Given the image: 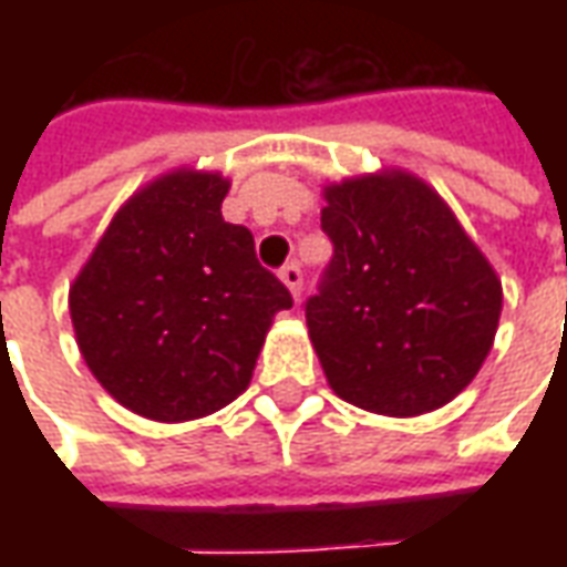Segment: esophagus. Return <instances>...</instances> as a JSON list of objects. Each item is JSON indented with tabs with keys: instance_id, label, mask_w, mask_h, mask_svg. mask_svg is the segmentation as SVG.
<instances>
[{
	"instance_id": "obj_1",
	"label": "esophagus",
	"mask_w": 567,
	"mask_h": 567,
	"mask_svg": "<svg viewBox=\"0 0 567 567\" xmlns=\"http://www.w3.org/2000/svg\"><path fill=\"white\" fill-rule=\"evenodd\" d=\"M279 276H282V282L288 285V291L295 297H300V291H303V270H300V264H285L282 270H279Z\"/></svg>"
}]
</instances>
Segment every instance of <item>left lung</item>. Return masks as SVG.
<instances>
[{
	"mask_svg": "<svg viewBox=\"0 0 567 567\" xmlns=\"http://www.w3.org/2000/svg\"><path fill=\"white\" fill-rule=\"evenodd\" d=\"M324 199L333 255L303 312L331 389L382 416L450 404L498 331L495 270L413 175L349 178Z\"/></svg>",
	"mask_w": 567,
	"mask_h": 567,
	"instance_id": "8db88e82",
	"label": "left lung"
}]
</instances>
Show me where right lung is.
Instances as JSON below:
<instances>
[{"label":"right lung","mask_w":567,"mask_h":567,"mask_svg":"<svg viewBox=\"0 0 567 567\" xmlns=\"http://www.w3.org/2000/svg\"><path fill=\"white\" fill-rule=\"evenodd\" d=\"M227 182L169 173L117 212L69 291L79 349L117 404L157 422L209 416L246 392L291 291L221 218Z\"/></svg>","instance_id":"1"}]
</instances>
